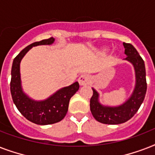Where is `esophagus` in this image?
Returning <instances> with one entry per match:
<instances>
[{"label":"esophagus","instance_id":"34e87169","mask_svg":"<svg viewBox=\"0 0 155 155\" xmlns=\"http://www.w3.org/2000/svg\"><path fill=\"white\" fill-rule=\"evenodd\" d=\"M78 81H79V84H80L81 86H85V85L89 84L90 81H91V78H90L89 75H82L79 77Z\"/></svg>","mask_w":155,"mask_h":155}]
</instances>
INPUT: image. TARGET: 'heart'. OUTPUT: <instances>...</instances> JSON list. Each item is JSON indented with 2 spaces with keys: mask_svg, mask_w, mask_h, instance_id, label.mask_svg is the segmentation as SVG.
<instances>
[{
  "mask_svg": "<svg viewBox=\"0 0 155 155\" xmlns=\"http://www.w3.org/2000/svg\"><path fill=\"white\" fill-rule=\"evenodd\" d=\"M104 50H105V49H104Z\"/></svg>",
  "mask_w": 155,
  "mask_h": 155,
  "instance_id": "1",
  "label": "heart"
}]
</instances>
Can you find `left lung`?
<instances>
[{"label":"left lung","mask_w":155,"mask_h":155,"mask_svg":"<svg viewBox=\"0 0 155 155\" xmlns=\"http://www.w3.org/2000/svg\"><path fill=\"white\" fill-rule=\"evenodd\" d=\"M126 58L124 60L130 62L135 71V87L128 100L118 106H108L101 104L99 93L92 87L93 95L90 100V109L97 121L108 125H118L132 118L139 109L144 101L147 84L146 68L142 57L137 50L130 43L123 42Z\"/></svg>","instance_id":"1"}]
</instances>
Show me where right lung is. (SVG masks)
Masks as SVG:
<instances>
[{"label": "right lung", "instance_id": "1", "mask_svg": "<svg viewBox=\"0 0 155 155\" xmlns=\"http://www.w3.org/2000/svg\"><path fill=\"white\" fill-rule=\"evenodd\" d=\"M54 42V38H50L29 45L13 59L11 70L10 92L13 103L27 120L37 125H51L63 120L68 113L70 99L80 87L79 83L75 82L70 86L60 88L43 101H35L23 92L20 73L22 58L33 47L51 45Z\"/></svg>", "mask_w": 155, "mask_h": 155}]
</instances>
